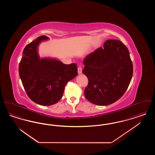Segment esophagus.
<instances>
[{
    "label": "esophagus",
    "instance_id": "1",
    "mask_svg": "<svg viewBox=\"0 0 155 155\" xmlns=\"http://www.w3.org/2000/svg\"><path fill=\"white\" fill-rule=\"evenodd\" d=\"M82 68H81V67H79L78 68V74H80L82 73Z\"/></svg>",
    "mask_w": 155,
    "mask_h": 155
}]
</instances>
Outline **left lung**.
<instances>
[{"label": "left lung", "mask_w": 155, "mask_h": 155, "mask_svg": "<svg viewBox=\"0 0 155 155\" xmlns=\"http://www.w3.org/2000/svg\"><path fill=\"white\" fill-rule=\"evenodd\" d=\"M82 73L88 79L84 91L91 103L104 106L116 102L128 88L133 74V62L125 45L106 41L84 60Z\"/></svg>", "instance_id": "8db88e82"}]
</instances>
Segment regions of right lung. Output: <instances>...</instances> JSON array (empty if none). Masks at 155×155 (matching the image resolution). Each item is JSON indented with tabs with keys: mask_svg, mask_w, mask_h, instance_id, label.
<instances>
[{
	"mask_svg": "<svg viewBox=\"0 0 155 155\" xmlns=\"http://www.w3.org/2000/svg\"><path fill=\"white\" fill-rule=\"evenodd\" d=\"M48 39L42 35L27 45L18 67L27 95L35 103L43 106L57 103L62 97L67 83L78 74L75 63L64 64L55 59H40L38 46Z\"/></svg>",
	"mask_w": 155,
	"mask_h": 155,
	"instance_id": "right-lung-1",
	"label": "right lung"
}]
</instances>
